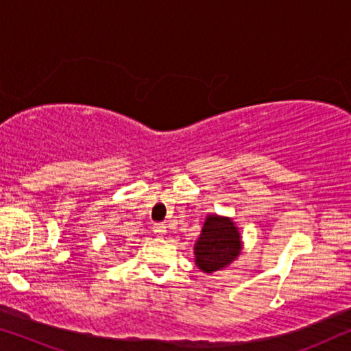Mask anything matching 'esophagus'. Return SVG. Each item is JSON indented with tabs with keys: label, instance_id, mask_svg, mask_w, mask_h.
<instances>
[{
	"label": "esophagus",
	"instance_id": "34e87169",
	"mask_svg": "<svg viewBox=\"0 0 351 351\" xmlns=\"http://www.w3.org/2000/svg\"><path fill=\"white\" fill-rule=\"evenodd\" d=\"M152 231L156 232V236L162 237V236H165V232H167V226H165V224H162V223H157V224H154Z\"/></svg>",
	"mask_w": 351,
	"mask_h": 351
}]
</instances>
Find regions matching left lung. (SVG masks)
<instances>
[{
  "label": "left lung",
  "mask_w": 351,
  "mask_h": 351,
  "mask_svg": "<svg viewBox=\"0 0 351 351\" xmlns=\"http://www.w3.org/2000/svg\"><path fill=\"white\" fill-rule=\"evenodd\" d=\"M242 252L239 228L230 217L210 213L194 244V263L205 274L230 266Z\"/></svg>",
  "instance_id": "left-lung-1"
}]
</instances>
